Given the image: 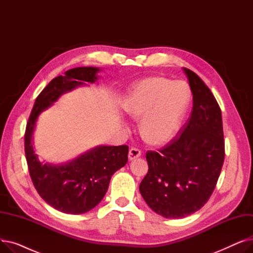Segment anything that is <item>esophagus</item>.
Listing matches in <instances>:
<instances>
[{"mask_svg":"<svg viewBox=\"0 0 253 253\" xmlns=\"http://www.w3.org/2000/svg\"><path fill=\"white\" fill-rule=\"evenodd\" d=\"M140 155H141L140 150H138V149H136V148H131V149L129 150L128 158H129V160H133V159L138 158Z\"/></svg>","mask_w":253,"mask_h":253,"instance_id":"obj_1","label":"esophagus"}]
</instances>
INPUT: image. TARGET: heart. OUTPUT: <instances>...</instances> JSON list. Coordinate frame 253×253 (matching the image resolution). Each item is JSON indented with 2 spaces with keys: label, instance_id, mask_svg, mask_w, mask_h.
Here are the masks:
<instances>
[{
  "label": "heart",
  "instance_id": "1",
  "mask_svg": "<svg viewBox=\"0 0 253 253\" xmlns=\"http://www.w3.org/2000/svg\"><path fill=\"white\" fill-rule=\"evenodd\" d=\"M190 97V89L184 82L151 77L132 88L123 108L131 118L141 119L140 133L145 141L162 145L176 135Z\"/></svg>",
  "mask_w": 253,
  "mask_h": 253
}]
</instances>
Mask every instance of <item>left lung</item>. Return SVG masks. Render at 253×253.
I'll return each instance as SVG.
<instances>
[{"mask_svg":"<svg viewBox=\"0 0 253 253\" xmlns=\"http://www.w3.org/2000/svg\"><path fill=\"white\" fill-rule=\"evenodd\" d=\"M193 110L181 134L159 152L149 151V171L139 185L144 201L166 218H182L202 208L213 193L224 160L219 105L201 78L183 68Z\"/></svg>","mask_w":253,"mask_h":253,"instance_id":"8db88e82","label":"left lung"}]
</instances>
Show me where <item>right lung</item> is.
I'll list each match as a JSON object with an SVG mask.
<instances>
[{
  "mask_svg": "<svg viewBox=\"0 0 253 253\" xmlns=\"http://www.w3.org/2000/svg\"><path fill=\"white\" fill-rule=\"evenodd\" d=\"M98 68L83 66L65 72L43 89L36 99L24 134V151L30 175L43 200L63 213L81 214L94 208L109 189L115 172L126 165L128 147L99 145L61 165L40 162L33 148L37 120L62 94L76 87L95 83Z\"/></svg>",
  "mask_w": 253,
  "mask_h": 253,
  "instance_id": "1",
  "label": "right lung"
}]
</instances>
